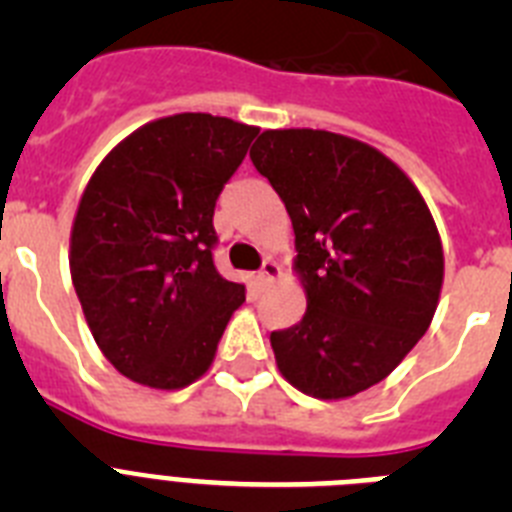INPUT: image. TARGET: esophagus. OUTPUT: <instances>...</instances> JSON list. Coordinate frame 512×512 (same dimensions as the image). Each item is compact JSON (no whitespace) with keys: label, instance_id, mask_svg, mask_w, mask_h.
I'll use <instances>...</instances> for the list:
<instances>
[{"label":"esophagus","instance_id":"esophagus-1","mask_svg":"<svg viewBox=\"0 0 512 512\" xmlns=\"http://www.w3.org/2000/svg\"><path fill=\"white\" fill-rule=\"evenodd\" d=\"M279 277H282V269H279L277 261L266 259L264 266H261V271H259V284H261V287H269V284L277 282Z\"/></svg>","mask_w":512,"mask_h":512}]
</instances>
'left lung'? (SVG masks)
Wrapping results in <instances>:
<instances>
[{
  "mask_svg": "<svg viewBox=\"0 0 512 512\" xmlns=\"http://www.w3.org/2000/svg\"><path fill=\"white\" fill-rule=\"evenodd\" d=\"M251 161L287 207L307 297L300 323L271 333L279 372L318 400L359 395L395 372L436 315V220L392 158L348 135L264 130Z\"/></svg>",
  "mask_w": 512,
  "mask_h": 512,
  "instance_id": "1",
  "label": "left lung"
}]
</instances>
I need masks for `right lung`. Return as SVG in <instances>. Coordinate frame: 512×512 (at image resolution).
<instances>
[{"instance_id": "obj_1", "label": "right lung", "mask_w": 512, "mask_h": 512, "mask_svg": "<svg viewBox=\"0 0 512 512\" xmlns=\"http://www.w3.org/2000/svg\"><path fill=\"white\" fill-rule=\"evenodd\" d=\"M256 133L207 112L158 117L122 138L81 194L71 282L99 351L130 382H197L246 302L212 264V215Z\"/></svg>"}]
</instances>
